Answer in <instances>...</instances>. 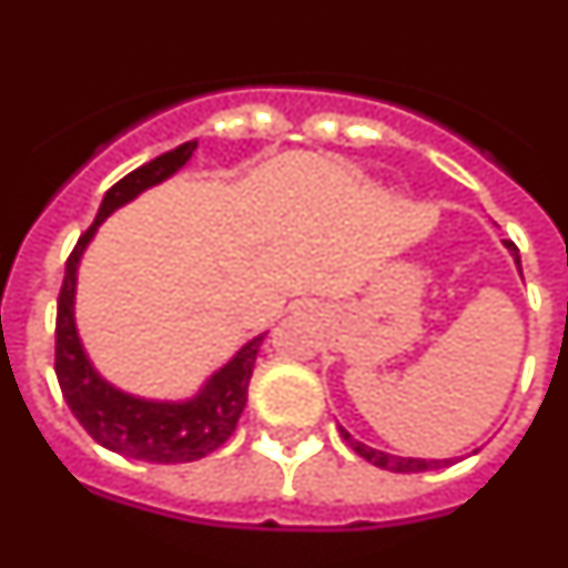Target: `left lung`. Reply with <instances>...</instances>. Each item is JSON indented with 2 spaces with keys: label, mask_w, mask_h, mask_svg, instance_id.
Segmentation results:
<instances>
[{
  "label": "left lung",
  "mask_w": 568,
  "mask_h": 568,
  "mask_svg": "<svg viewBox=\"0 0 568 568\" xmlns=\"http://www.w3.org/2000/svg\"><path fill=\"white\" fill-rule=\"evenodd\" d=\"M506 250H509L511 255H515V264H518L520 270V255H518V247L511 244V241H504ZM341 438L346 440V444L353 446L355 453L361 455V458H366L373 466H378V469H389V471H429V469H440L444 464H449V460H424V458H400V455H389V453H381V449H373V446L361 444V440H355L353 435L346 433V429H341Z\"/></svg>",
  "instance_id": "obj_1"
}]
</instances>
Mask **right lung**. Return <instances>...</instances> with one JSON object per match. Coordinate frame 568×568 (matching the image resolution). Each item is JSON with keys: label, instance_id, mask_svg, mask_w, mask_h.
I'll return each mask as SVG.
<instances>
[{"label": "right lung", "instance_id": "obj_1", "mask_svg": "<svg viewBox=\"0 0 568 568\" xmlns=\"http://www.w3.org/2000/svg\"><path fill=\"white\" fill-rule=\"evenodd\" d=\"M195 148L199 142H184L170 153L155 155L153 162L128 173L122 182H115L104 193L97 222L90 224L88 233L77 241V247L64 264V281L59 290L57 378L70 413L77 415L90 438L102 444L104 449L124 455V458L148 460V464H190V460L215 453L235 433V424L247 404L255 355L267 335L261 333L247 341L187 400H148L115 389L93 369L82 341H79L73 298H77V270L84 247L113 210L133 202L135 195L153 184H162L175 170H182Z\"/></svg>", "mask_w": 568, "mask_h": 568}]
</instances>
